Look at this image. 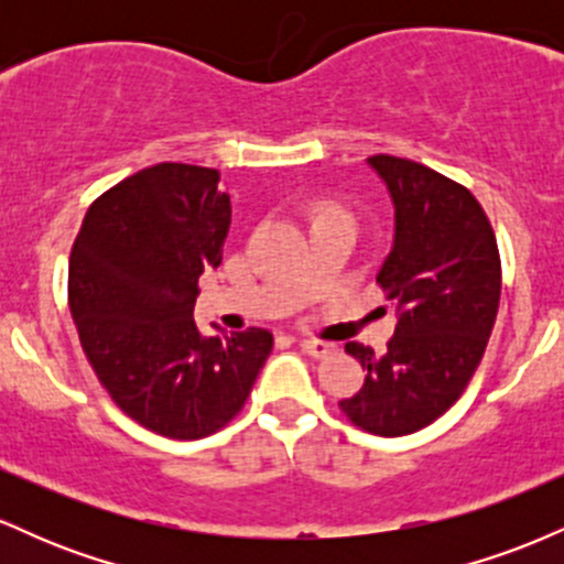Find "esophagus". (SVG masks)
I'll list each match as a JSON object with an SVG mask.
<instances>
[{
	"mask_svg": "<svg viewBox=\"0 0 564 564\" xmlns=\"http://www.w3.org/2000/svg\"><path fill=\"white\" fill-rule=\"evenodd\" d=\"M302 349L307 355H313V358H332V355H336V345H332V341H321V339H302L300 341Z\"/></svg>",
	"mask_w": 564,
	"mask_h": 564,
	"instance_id": "34e87169",
	"label": "esophagus"
}]
</instances>
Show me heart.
Returning a JSON list of instances; mask_svg holds the SVG:
<instances>
[{
  "mask_svg": "<svg viewBox=\"0 0 564 564\" xmlns=\"http://www.w3.org/2000/svg\"><path fill=\"white\" fill-rule=\"evenodd\" d=\"M323 217H349V219H352V215H349L347 209H341V206H336V204L321 206L318 215H315V219H323Z\"/></svg>",
  "mask_w": 564,
  "mask_h": 564,
  "instance_id": "1",
  "label": "heart"
}]
</instances>
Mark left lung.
Listing matches in <instances>:
<instances>
[{
	"label": "left lung",
	"mask_w": 564,
	"mask_h": 564,
	"mask_svg": "<svg viewBox=\"0 0 564 564\" xmlns=\"http://www.w3.org/2000/svg\"><path fill=\"white\" fill-rule=\"evenodd\" d=\"M368 164L394 204V246L377 283L400 318L384 355L347 341L368 373L339 408L358 430L403 437L443 416L475 377L498 313L501 257L469 187L411 159L377 153Z\"/></svg>",
	"instance_id": "obj_1"
}]
</instances>
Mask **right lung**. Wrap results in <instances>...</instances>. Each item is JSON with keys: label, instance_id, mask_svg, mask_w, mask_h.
<instances>
[{"label": "right lung", "instance_id": "obj_1", "mask_svg": "<svg viewBox=\"0 0 564 564\" xmlns=\"http://www.w3.org/2000/svg\"><path fill=\"white\" fill-rule=\"evenodd\" d=\"M219 172L148 166L93 200L68 260V307L102 390L170 440L209 437L241 413L273 349L264 328L204 336L198 278L223 262L230 196Z\"/></svg>", "mask_w": 564, "mask_h": 564}]
</instances>
